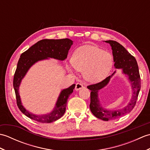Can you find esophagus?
Wrapping results in <instances>:
<instances>
[{
    "instance_id": "esophagus-1",
    "label": "esophagus",
    "mask_w": 150,
    "mask_h": 150,
    "mask_svg": "<svg viewBox=\"0 0 150 150\" xmlns=\"http://www.w3.org/2000/svg\"><path fill=\"white\" fill-rule=\"evenodd\" d=\"M82 88H83V85H82L81 83H79V82H78V83H77V84H76V85H75V90L76 91H78V90H80V89H81Z\"/></svg>"
}]
</instances>
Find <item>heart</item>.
Returning <instances> with one entry per match:
<instances>
[{"label": "heart", "instance_id": "obj_1", "mask_svg": "<svg viewBox=\"0 0 150 150\" xmlns=\"http://www.w3.org/2000/svg\"><path fill=\"white\" fill-rule=\"evenodd\" d=\"M72 65L83 71L84 78L91 82L99 81L110 72L113 58L110 53L91 45L81 46L73 53Z\"/></svg>", "mask_w": 150, "mask_h": 150}]
</instances>
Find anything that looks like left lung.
<instances>
[{"mask_svg":"<svg viewBox=\"0 0 150 150\" xmlns=\"http://www.w3.org/2000/svg\"><path fill=\"white\" fill-rule=\"evenodd\" d=\"M105 42L110 43L111 46V49L113 50L115 67L117 69H122L123 73L128 75L129 81L132 83V89L133 90L132 98L128 106L122 110L110 111L105 110L100 106L99 101L98 100L97 92L108 83L111 77L114 74L115 72L112 75L108 76L102 81L97 82L96 84L88 86L87 88L91 90L90 108L91 113L98 119L108 121L118 119L128 113L134 108L140 90H141V84L139 67L135 57L116 41L106 40Z\"/></svg>","mask_w":150,"mask_h":150,"instance_id":"8db88e82","label":"left lung"}]
</instances>
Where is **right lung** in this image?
Returning <instances> with one entry per match:
<instances>
[{
    "label": "right lung",
    "instance_id": "1",
    "mask_svg": "<svg viewBox=\"0 0 150 150\" xmlns=\"http://www.w3.org/2000/svg\"><path fill=\"white\" fill-rule=\"evenodd\" d=\"M72 44L73 41L69 39H44L37 42L26 52L21 54L14 74L13 84L18 108L22 113L31 119L42 123H50L54 122L62 117L65 113L68 98L73 91L75 84H73L69 88L61 91L55 109L52 113L40 116L30 113L22 105L18 94V86L21 80L30 67L39 60L47 59V57L60 60L66 59L68 51Z\"/></svg>",
    "mask_w": 150,
    "mask_h": 150
}]
</instances>
